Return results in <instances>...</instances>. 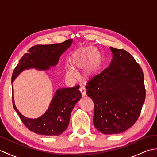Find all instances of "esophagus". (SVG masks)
I'll return each mask as SVG.
<instances>
[{
  "instance_id": "34e87169",
  "label": "esophagus",
  "mask_w": 157,
  "mask_h": 157,
  "mask_svg": "<svg viewBox=\"0 0 157 157\" xmlns=\"http://www.w3.org/2000/svg\"><path fill=\"white\" fill-rule=\"evenodd\" d=\"M79 91H80L82 96H84L86 95V88H84V86H80V88H79Z\"/></svg>"
}]
</instances>
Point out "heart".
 I'll return each instance as SVG.
<instances>
[{"label":"heart","mask_w":157,"mask_h":157,"mask_svg":"<svg viewBox=\"0 0 157 157\" xmlns=\"http://www.w3.org/2000/svg\"><path fill=\"white\" fill-rule=\"evenodd\" d=\"M71 64L74 67H82L87 65L85 69L86 75L94 74L101 63V55L98 52L94 46H87L77 50L72 55ZM66 75L68 77L74 76V71L72 68L66 69Z\"/></svg>","instance_id":"obj_1"}]
</instances>
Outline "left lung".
Instances as JSON below:
<instances>
[{
    "instance_id": "obj_1",
    "label": "left lung",
    "mask_w": 157,
    "mask_h": 157,
    "mask_svg": "<svg viewBox=\"0 0 157 157\" xmlns=\"http://www.w3.org/2000/svg\"><path fill=\"white\" fill-rule=\"evenodd\" d=\"M109 67L86 86L94 102L93 123L105 134L125 132L137 121L146 98L144 74L134 58L123 49L111 47Z\"/></svg>"
}]
</instances>
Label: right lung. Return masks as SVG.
<instances>
[{
	"instance_id": "right-lung-1",
	"label": "right lung",
	"mask_w": 157,
	"mask_h": 157,
	"mask_svg": "<svg viewBox=\"0 0 157 157\" xmlns=\"http://www.w3.org/2000/svg\"><path fill=\"white\" fill-rule=\"evenodd\" d=\"M72 42V39H69L59 44L32 46L16 66L11 82L25 69L35 68L46 70L51 66H55L60 56L71 46ZM79 88V86H76L73 88L58 89L47 111L37 119H29L22 115L16 108L13 96V105L23 124L30 131L40 135L59 136L67 128L72 110L82 98Z\"/></svg>"
}]
</instances>
